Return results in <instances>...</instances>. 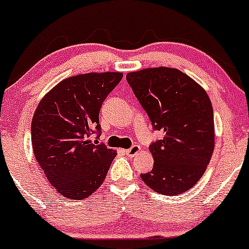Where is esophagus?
Wrapping results in <instances>:
<instances>
[{"mask_svg":"<svg viewBox=\"0 0 249 249\" xmlns=\"http://www.w3.org/2000/svg\"><path fill=\"white\" fill-rule=\"evenodd\" d=\"M125 154L128 157H134L136 154H138L139 152H141V147L138 146V145H132L130 148H127V150L124 151Z\"/></svg>","mask_w":249,"mask_h":249,"instance_id":"esophagus-1","label":"esophagus"}]
</instances>
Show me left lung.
<instances>
[{
  "label": "left lung",
  "instance_id": "1",
  "mask_svg": "<svg viewBox=\"0 0 249 249\" xmlns=\"http://www.w3.org/2000/svg\"><path fill=\"white\" fill-rule=\"evenodd\" d=\"M132 89L153 130L162 139L150 145L154 164L141 174L148 187L165 196L192 188L206 171L214 150V118L210 97L186 73L171 68L130 72Z\"/></svg>",
  "mask_w": 249,
  "mask_h": 249
}]
</instances>
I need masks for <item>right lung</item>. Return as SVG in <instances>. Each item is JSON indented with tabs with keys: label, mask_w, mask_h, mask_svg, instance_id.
<instances>
[{
	"label": "right lung",
	"mask_w": 249,
	"mask_h": 249,
	"mask_svg": "<svg viewBox=\"0 0 249 249\" xmlns=\"http://www.w3.org/2000/svg\"><path fill=\"white\" fill-rule=\"evenodd\" d=\"M121 72L84 73L57 84L39 102L31 142L37 162L65 198H88L104 181L116 152L101 136L99 110L122 81Z\"/></svg>",
	"instance_id": "1"
}]
</instances>
